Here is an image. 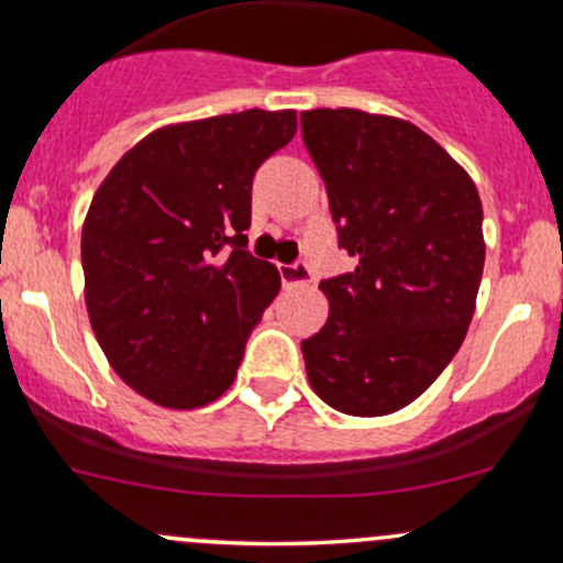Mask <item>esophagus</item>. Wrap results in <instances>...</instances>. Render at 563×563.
I'll return each instance as SVG.
<instances>
[{"mask_svg": "<svg viewBox=\"0 0 563 563\" xmlns=\"http://www.w3.org/2000/svg\"><path fill=\"white\" fill-rule=\"evenodd\" d=\"M280 280H283V286H286V288L310 286V283H313V275H310L308 264L297 261V264H283L280 266Z\"/></svg>", "mask_w": 563, "mask_h": 563, "instance_id": "34e87169", "label": "esophagus"}]
</instances>
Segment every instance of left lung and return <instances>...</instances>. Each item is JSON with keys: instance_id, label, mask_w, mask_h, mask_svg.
<instances>
[{"instance_id": "obj_1", "label": "left lung", "mask_w": 563, "mask_h": 563, "mask_svg": "<svg viewBox=\"0 0 563 563\" xmlns=\"http://www.w3.org/2000/svg\"><path fill=\"white\" fill-rule=\"evenodd\" d=\"M338 245L356 269L321 280L329 318L302 340L310 387L351 417L417 400L457 354L485 266L471 176L411 122L356 108L302 111Z\"/></svg>"}]
</instances>
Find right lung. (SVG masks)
<instances>
[{
    "mask_svg": "<svg viewBox=\"0 0 563 563\" xmlns=\"http://www.w3.org/2000/svg\"><path fill=\"white\" fill-rule=\"evenodd\" d=\"M297 133V111L168 124L133 146L89 203L84 297L106 360L163 408H201L234 384L245 343L280 291L247 253L261 163Z\"/></svg>",
    "mask_w": 563,
    "mask_h": 563,
    "instance_id": "obj_1",
    "label": "right lung"
}]
</instances>
